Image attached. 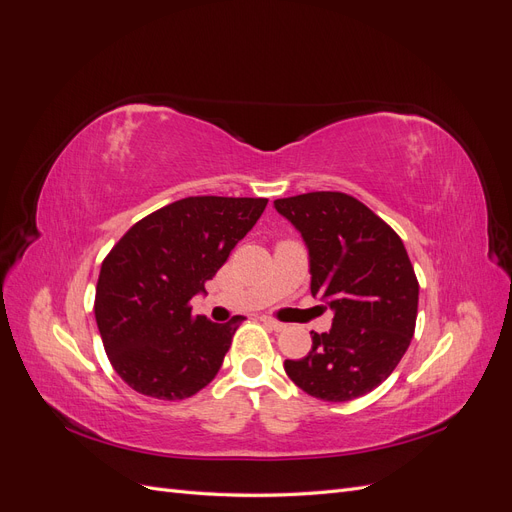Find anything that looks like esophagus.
I'll return each instance as SVG.
<instances>
[{
    "instance_id": "esophagus-1",
    "label": "esophagus",
    "mask_w": 512,
    "mask_h": 512,
    "mask_svg": "<svg viewBox=\"0 0 512 512\" xmlns=\"http://www.w3.org/2000/svg\"><path fill=\"white\" fill-rule=\"evenodd\" d=\"M260 322L265 324V327L273 329V331H282V329L286 327L284 322H280V320H273V318H269V316H260Z\"/></svg>"
}]
</instances>
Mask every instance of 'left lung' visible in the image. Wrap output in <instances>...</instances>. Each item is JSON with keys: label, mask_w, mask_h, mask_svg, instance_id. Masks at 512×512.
I'll use <instances>...</instances> for the list:
<instances>
[{"label": "left lung", "mask_w": 512, "mask_h": 512, "mask_svg": "<svg viewBox=\"0 0 512 512\" xmlns=\"http://www.w3.org/2000/svg\"><path fill=\"white\" fill-rule=\"evenodd\" d=\"M275 211L301 232L312 294L333 309V327L312 350L284 361L307 395L350 401L393 374L414 335L418 282L397 232L342 192L277 198Z\"/></svg>", "instance_id": "8db88e82"}]
</instances>
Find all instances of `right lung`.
Returning a JSON list of instances; mask_svg holds the SVG:
<instances>
[{
  "instance_id": "right-lung-1",
  "label": "right lung",
  "mask_w": 512,
  "mask_h": 512,
  "mask_svg": "<svg viewBox=\"0 0 512 512\" xmlns=\"http://www.w3.org/2000/svg\"><path fill=\"white\" fill-rule=\"evenodd\" d=\"M267 198L190 196L153 211L102 262L96 322L108 361L147 397L196 395L218 374L241 316H192L228 254L254 228Z\"/></svg>"
}]
</instances>
